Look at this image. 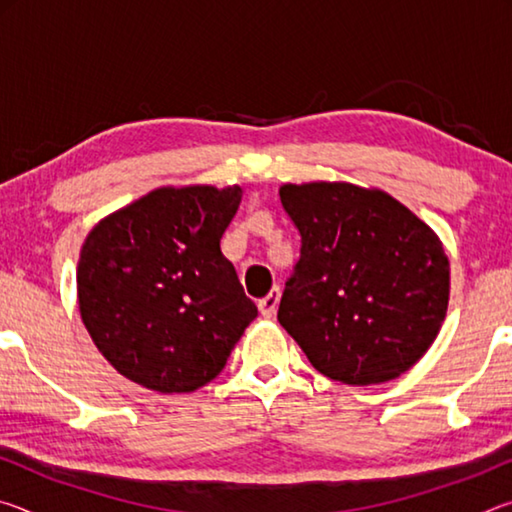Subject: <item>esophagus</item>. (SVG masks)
<instances>
[{
  "instance_id": "obj_1",
  "label": "esophagus",
  "mask_w": 512,
  "mask_h": 512,
  "mask_svg": "<svg viewBox=\"0 0 512 512\" xmlns=\"http://www.w3.org/2000/svg\"><path fill=\"white\" fill-rule=\"evenodd\" d=\"M277 302H280V289H271V293H268L266 298H262L257 302L259 307V314H262L264 318H271L275 316V309H277Z\"/></svg>"
}]
</instances>
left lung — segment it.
<instances>
[{
	"instance_id": "8db88e82",
	"label": "left lung",
	"mask_w": 512,
	"mask_h": 512,
	"mask_svg": "<svg viewBox=\"0 0 512 512\" xmlns=\"http://www.w3.org/2000/svg\"><path fill=\"white\" fill-rule=\"evenodd\" d=\"M280 201L302 239L280 325L329 379L400 377L447 314L449 259L436 232L381 189L289 183Z\"/></svg>"
}]
</instances>
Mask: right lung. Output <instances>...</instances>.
Here are the masks:
<instances>
[{"label":"right lung","instance_id":"right-lung-1","mask_svg":"<svg viewBox=\"0 0 512 512\" xmlns=\"http://www.w3.org/2000/svg\"><path fill=\"white\" fill-rule=\"evenodd\" d=\"M241 187H160L90 230L76 268L83 325L119 375L192 393L257 316L221 237Z\"/></svg>","mask_w":512,"mask_h":512}]
</instances>
